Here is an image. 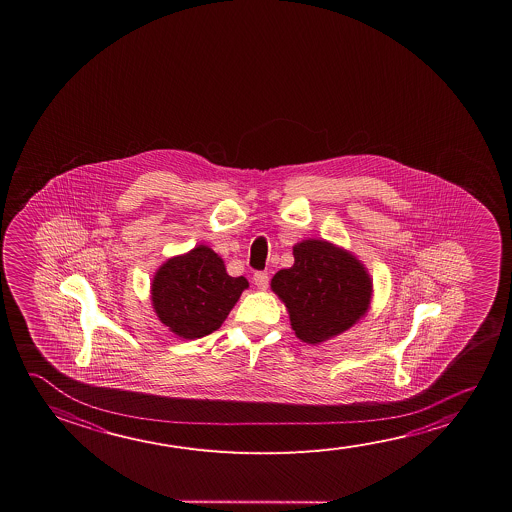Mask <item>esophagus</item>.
I'll return each instance as SVG.
<instances>
[{"mask_svg": "<svg viewBox=\"0 0 512 512\" xmlns=\"http://www.w3.org/2000/svg\"><path fill=\"white\" fill-rule=\"evenodd\" d=\"M253 282H255V285L259 287L260 291H266L269 284L268 273H264V271H257V273L253 275Z\"/></svg>", "mask_w": 512, "mask_h": 512, "instance_id": "esophagus-1", "label": "esophagus"}]
</instances>
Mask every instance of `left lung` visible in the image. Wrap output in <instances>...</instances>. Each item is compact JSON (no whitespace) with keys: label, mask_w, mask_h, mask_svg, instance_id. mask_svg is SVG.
I'll use <instances>...</instances> for the list:
<instances>
[{"label":"left lung","mask_w":512,"mask_h":512,"mask_svg":"<svg viewBox=\"0 0 512 512\" xmlns=\"http://www.w3.org/2000/svg\"><path fill=\"white\" fill-rule=\"evenodd\" d=\"M294 264L271 278V291L287 309L303 343L321 344L366 316L373 280L352 252L325 239L293 246Z\"/></svg>","instance_id":"left-lung-1"}]
</instances>
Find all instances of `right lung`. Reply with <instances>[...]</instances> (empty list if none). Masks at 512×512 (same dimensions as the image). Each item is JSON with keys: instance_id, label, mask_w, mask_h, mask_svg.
Listing matches in <instances>:
<instances>
[{"instance_id": "right-lung-1", "label": "right lung", "mask_w": 512, "mask_h": 512, "mask_svg": "<svg viewBox=\"0 0 512 512\" xmlns=\"http://www.w3.org/2000/svg\"><path fill=\"white\" fill-rule=\"evenodd\" d=\"M248 285L246 278L228 275L212 248L198 244L157 269L151 305L169 332L191 341L218 330Z\"/></svg>"}]
</instances>
